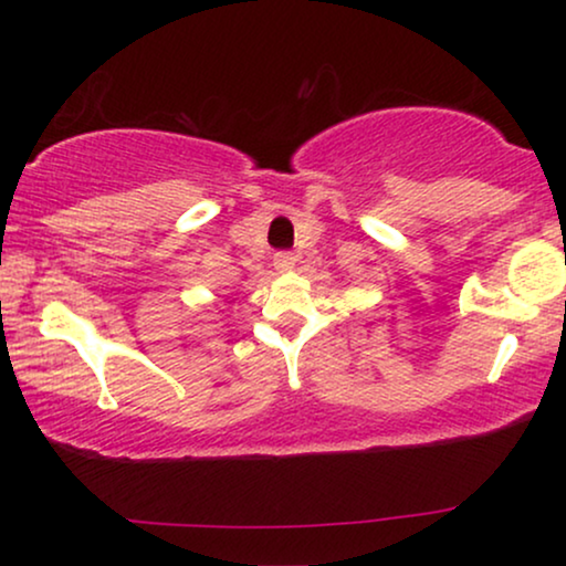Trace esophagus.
Returning a JSON list of instances; mask_svg holds the SVG:
<instances>
[{
	"label": "esophagus",
	"instance_id": "obj_1",
	"mask_svg": "<svg viewBox=\"0 0 566 566\" xmlns=\"http://www.w3.org/2000/svg\"><path fill=\"white\" fill-rule=\"evenodd\" d=\"M273 265L275 270H281V273H289V270H293V265H296V258H293L291 252H277L273 258Z\"/></svg>",
	"mask_w": 566,
	"mask_h": 566
}]
</instances>
